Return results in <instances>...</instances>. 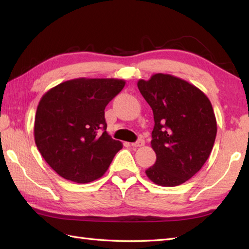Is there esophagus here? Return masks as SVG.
<instances>
[{
  "instance_id": "1",
  "label": "esophagus",
  "mask_w": 249,
  "mask_h": 249,
  "mask_svg": "<svg viewBox=\"0 0 249 249\" xmlns=\"http://www.w3.org/2000/svg\"><path fill=\"white\" fill-rule=\"evenodd\" d=\"M142 145H144V140L141 139V138L137 140L136 142H133V143H131V146H134V147H140Z\"/></svg>"
}]
</instances>
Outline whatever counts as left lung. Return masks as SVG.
<instances>
[{"label": "left lung", "instance_id": "obj_1", "mask_svg": "<svg viewBox=\"0 0 249 249\" xmlns=\"http://www.w3.org/2000/svg\"><path fill=\"white\" fill-rule=\"evenodd\" d=\"M138 89L154 114L152 149L156 161L145 173L166 187L193 178L212 152L217 124L206 95L187 81L165 73L139 80Z\"/></svg>", "mask_w": 249, "mask_h": 249}]
</instances>
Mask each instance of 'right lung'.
<instances>
[{
    "mask_svg": "<svg viewBox=\"0 0 249 249\" xmlns=\"http://www.w3.org/2000/svg\"><path fill=\"white\" fill-rule=\"evenodd\" d=\"M125 86L121 79H73L49 89L37 107L34 138L47 163L68 181L103 177L123 144L108 135L105 108Z\"/></svg>",
    "mask_w": 249,
    "mask_h": 249,
    "instance_id": "right-lung-1",
    "label": "right lung"
}]
</instances>
